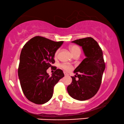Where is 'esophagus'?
Here are the masks:
<instances>
[{"mask_svg": "<svg viewBox=\"0 0 124 124\" xmlns=\"http://www.w3.org/2000/svg\"><path fill=\"white\" fill-rule=\"evenodd\" d=\"M64 75H65V76H67V75H68V74L66 73V72H64Z\"/></svg>", "mask_w": 124, "mask_h": 124, "instance_id": "1", "label": "esophagus"}]
</instances>
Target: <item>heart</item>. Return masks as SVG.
I'll return each instance as SVG.
<instances>
[{
	"label": "heart",
	"instance_id": "b5f03b06",
	"mask_svg": "<svg viewBox=\"0 0 124 124\" xmlns=\"http://www.w3.org/2000/svg\"><path fill=\"white\" fill-rule=\"evenodd\" d=\"M70 49L73 55H75V54H76L78 52H80V48L78 47V46H76V45H72V46H70ZM59 51V49H57V50L55 52V53H54V56H55V57H57V55H58ZM60 67L67 72H70L72 70V65L66 63H63L61 64Z\"/></svg>",
	"mask_w": 124,
	"mask_h": 124
}]
</instances>
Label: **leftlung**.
I'll list each match as a JSON object with an SVG mask.
<instances>
[{
    "instance_id": "8db88e82",
    "label": "left lung",
    "mask_w": 124,
    "mask_h": 124,
    "mask_svg": "<svg viewBox=\"0 0 124 124\" xmlns=\"http://www.w3.org/2000/svg\"><path fill=\"white\" fill-rule=\"evenodd\" d=\"M82 46L86 58L74 70L79 80L72 77V81L67 87L74 99L84 101L93 97L99 91L105 68L103 54L97 41L88 37L72 41Z\"/></svg>"
}]
</instances>
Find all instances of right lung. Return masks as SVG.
<instances>
[{
	"instance_id": "1",
	"label": "right lung",
	"mask_w": 124,
	"mask_h": 124,
	"mask_svg": "<svg viewBox=\"0 0 124 124\" xmlns=\"http://www.w3.org/2000/svg\"><path fill=\"white\" fill-rule=\"evenodd\" d=\"M62 43L38 36L22 48L18 76L23 93L29 101L43 104L52 98L54 85L64 76L62 70L52 65L54 63V53ZM49 67L55 70L51 77L46 73Z\"/></svg>"
}]
</instances>
